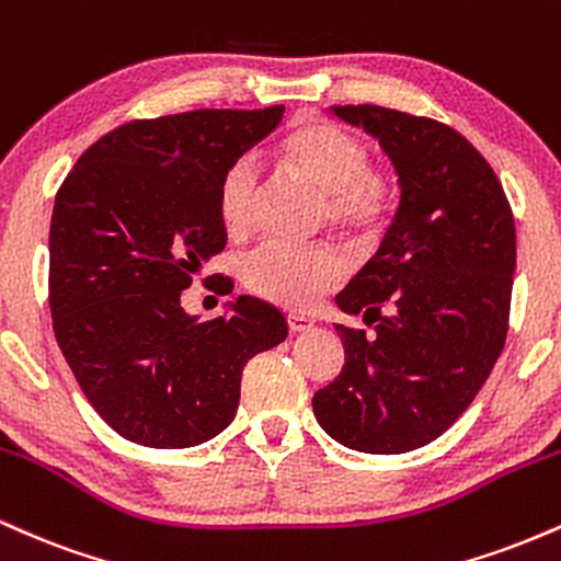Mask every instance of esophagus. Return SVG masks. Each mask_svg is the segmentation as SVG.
I'll return each instance as SVG.
<instances>
[{
  "mask_svg": "<svg viewBox=\"0 0 561 561\" xmlns=\"http://www.w3.org/2000/svg\"><path fill=\"white\" fill-rule=\"evenodd\" d=\"M287 327H289V332H308L313 327V319L302 317V313H289Z\"/></svg>",
  "mask_w": 561,
  "mask_h": 561,
  "instance_id": "1",
  "label": "esophagus"
}]
</instances>
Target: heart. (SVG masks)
<instances>
[{
  "label": "heart",
  "mask_w": 561,
  "mask_h": 561,
  "mask_svg": "<svg viewBox=\"0 0 561 561\" xmlns=\"http://www.w3.org/2000/svg\"><path fill=\"white\" fill-rule=\"evenodd\" d=\"M274 163L319 192L321 221L353 242H369L390 224L398 205L396 173L366 163L353 134L330 121L302 118L276 141ZM259 182L248 163H234L218 186V216L231 237L253 227ZM242 279L261 298L287 308H311L343 279V261L327 244L293 248L268 242L242 261Z\"/></svg>",
  "instance_id": "1"
}]
</instances>
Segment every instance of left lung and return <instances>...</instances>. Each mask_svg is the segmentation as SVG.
I'll return each mask as SVG.
<instances>
[{
    "mask_svg": "<svg viewBox=\"0 0 561 561\" xmlns=\"http://www.w3.org/2000/svg\"><path fill=\"white\" fill-rule=\"evenodd\" d=\"M390 158L401 203L337 295L375 332L337 324L345 366L313 396L327 435L364 454L427 446L459 420L506 343L517 234L499 176L459 131L379 105H337Z\"/></svg>",
    "mask_w": 561,
    "mask_h": 561,
    "instance_id": "left-lung-1",
    "label": "left lung"
}]
</instances>
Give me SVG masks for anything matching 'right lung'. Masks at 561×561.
I'll list each match as a JSON object with an SVG mask.
<instances>
[{"label":"right lung","mask_w":561,"mask_h":561,"mask_svg":"<svg viewBox=\"0 0 561 561\" xmlns=\"http://www.w3.org/2000/svg\"><path fill=\"white\" fill-rule=\"evenodd\" d=\"M266 111H190L113 128L57 190L49 227V308L57 345L96 414L126 440L190 448L234 420L242 369L287 337L274 306L250 295L229 317L182 308L227 244L224 173L279 126Z\"/></svg>","instance_id":"obj_1"}]
</instances>
